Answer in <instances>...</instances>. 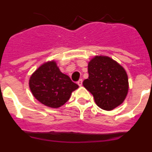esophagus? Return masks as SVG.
I'll list each match as a JSON object with an SVG mask.
<instances>
[{
    "label": "esophagus",
    "instance_id": "esophagus-1",
    "mask_svg": "<svg viewBox=\"0 0 152 152\" xmlns=\"http://www.w3.org/2000/svg\"><path fill=\"white\" fill-rule=\"evenodd\" d=\"M82 82H83V80H82V79H80V80H77V84H78L79 86H81L82 85Z\"/></svg>",
    "mask_w": 152,
    "mask_h": 152
}]
</instances>
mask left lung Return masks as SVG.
<instances>
[{
  "mask_svg": "<svg viewBox=\"0 0 152 152\" xmlns=\"http://www.w3.org/2000/svg\"><path fill=\"white\" fill-rule=\"evenodd\" d=\"M89 77L83 81L100 108L112 110L120 105L129 90L124 68L107 56H96L88 64Z\"/></svg>",
  "mask_w": 152,
  "mask_h": 152,
  "instance_id": "1",
  "label": "left lung"
}]
</instances>
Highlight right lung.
I'll use <instances>...</instances> for the list:
<instances>
[{
	"label": "right lung",
	"instance_id": "1",
	"mask_svg": "<svg viewBox=\"0 0 152 152\" xmlns=\"http://www.w3.org/2000/svg\"><path fill=\"white\" fill-rule=\"evenodd\" d=\"M29 88L36 100L47 107L58 108L69 100L78 85L62 74L55 61L40 66L31 76Z\"/></svg>",
	"mask_w": 152,
	"mask_h": 152
}]
</instances>
